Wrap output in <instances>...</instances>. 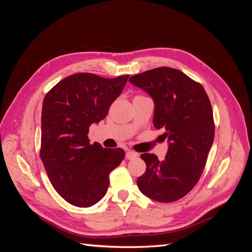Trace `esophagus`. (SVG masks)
<instances>
[{"label":"esophagus","mask_w":252,"mask_h":252,"mask_svg":"<svg viewBox=\"0 0 252 252\" xmlns=\"http://www.w3.org/2000/svg\"><path fill=\"white\" fill-rule=\"evenodd\" d=\"M126 159L131 160V159H134V158L138 157V154L135 152H132V151H127L126 154Z\"/></svg>","instance_id":"34e87169"}]
</instances>
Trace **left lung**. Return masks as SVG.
<instances>
[{
  "instance_id": "8db88e82",
  "label": "left lung",
  "mask_w": 252,
  "mask_h": 252,
  "mask_svg": "<svg viewBox=\"0 0 252 252\" xmlns=\"http://www.w3.org/2000/svg\"><path fill=\"white\" fill-rule=\"evenodd\" d=\"M129 81L152 96L154 126L164 130L169 142L162 161L154 154L141 155L146 171L137 179L138 189L159 202L179 200L200 179L215 138L210 99L200 83L174 68H155Z\"/></svg>"
}]
</instances>
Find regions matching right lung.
<instances>
[{
	"label": "right lung",
	"instance_id": "right-lung-1",
	"mask_svg": "<svg viewBox=\"0 0 252 252\" xmlns=\"http://www.w3.org/2000/svg\"><path fill=\"white\" fill-rule=\"evenodd\" d=\"M129 76L106 79L81 72L45 95L41 117L40 157L55 190L72 206L87 208L105 196L109 173L125 158L121 148L90 144L89 127L108 114Z\"/></svg>",
	"mask_w": 252,
	"mask_h": 252
}]
</instances>
